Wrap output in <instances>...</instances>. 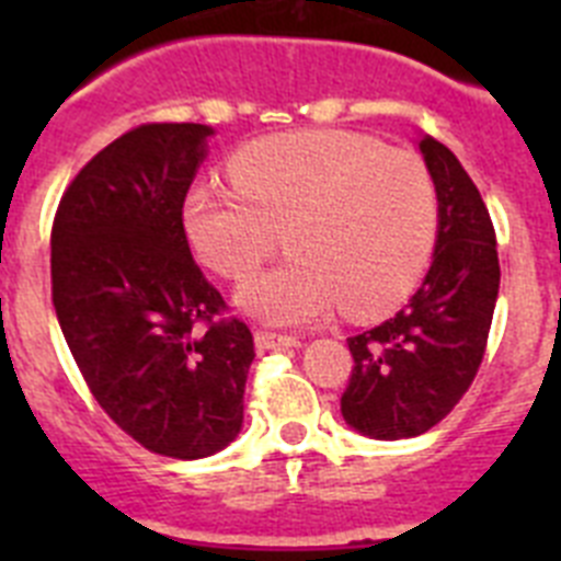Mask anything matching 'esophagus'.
<instances>
[{
    "mask_svg": "<svg viewBox=\"0 0 561 561\" xmlns=\"http://www.w3.org/2000/svg\"><path fill=\"white\" fill-rule=\"evenodd\" d=\"M300 340L291 334H277V331L257 329L255 331V348L257 351H272V348H297Z\"/></svg>",
    "mask_w": 561,
    "mask_h": 561,
    "instance_id": "obj_1",
    "label": "esophagus"
}]
</instances>
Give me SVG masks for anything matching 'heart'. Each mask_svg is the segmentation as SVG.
Wrapping results in <instances>:
<instances>
[{
    "label": "heart",
    "instance_id": "heart-1",
    "mask_svg": "<svg viewBox=\"0 0 561 561\" xmlns=\"http://www.w3.org/2000/svg\"><path fill=\"white\" fill-rule=\"evenodd\" d=\"M230 180L187 193L185 232L232 284L250 280L284 232L289 261L241 289L266 323H309L336 306L351 320L379 317L433 257L440 196L419 153L354 131H289L241 148Z\"/></svg>",
    "mask_w": 561,
    "mask_h": 561
}]
</instances>
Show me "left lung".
Here are the masks:
<instances>
[{
  "label": "left lung",
  "mask_w": 561,
  "mask_h": 561,
  "mask_svg": "<svg viewBox=\"0 0 561 561\" xmlns=\"http://www.w3.org/2000/svg\"><path fill=\"white\" fill-rule=\"evenodd\" d=\"M438 182L433 266L396 317L348 336L354 356L342 419L379 440L427 433L478 376L500 289L497 236L469 173L444 142H419Z\"/></svg>",
  "instance_id": "8db88e82"
}]
</instances>
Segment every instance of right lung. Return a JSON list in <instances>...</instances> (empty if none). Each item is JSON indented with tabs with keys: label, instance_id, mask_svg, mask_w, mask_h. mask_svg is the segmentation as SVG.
Here are the masks:
<instances>
[{
	"label": "right lung",
	"instance_id": "obj_1",
	"mask_svg": "<svg viewBox=\"0 0 561 561\" xmlns=\"http://www.w3.org/2000/svg\"><path fill=\"white\" fill-rule=\"evenodd\" d=\"M210 134L146 123L108 142L69 182L49 236L53 306L87 388L140 447L180 460L236 438L255 359L182 225Z\"/></svg>",
	"mask_w": 561,
	"mask_h": 561
}]
</instances>
